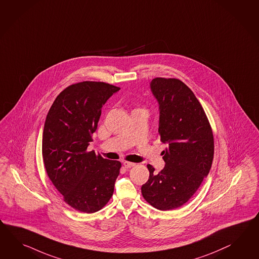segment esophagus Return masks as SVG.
<instances>
[{
	"mask_svg": "<svg viewBox=\"0 0 259 259\" xmlns=\"http://www.w3.org/2000/svg\"><path fill=\"white\" fill-rule=\"evenodd\" d=\"M135 164H136L131 163V162H127V161H124V162H123V165H124L126 168H131V167H133Z\"/></svg>",
	"mask_w": 259,
	"mask_h": 259,
	"instance_id": "obj_1",
	"label": "esophagus"
}]
</instances>
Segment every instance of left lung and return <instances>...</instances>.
<instances>
[{
  "label": "left lung",
  "mask_w": 259,
  "mask_h": 259,
  "mask_svg": "<svg viewBox=\"0 0 259 259\" xmlns=\"http://www.w3.org/2000/svg\"><path fill=\"white\" fill-rule=\"evenodd\" d=\"M151 91L159 104L164 169L159 173L151 164L142 196L160 210L179 208L199 188L211 167L214 143L208 118L196 95L176 78H153Z\"/></svg>",
  "instance_id": "obj_1"
}]
</instances>
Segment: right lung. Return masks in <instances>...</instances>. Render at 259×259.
Masks as SVG:
<instances>
[{
	"instance_id": "add662e5",
	"label": "right lung",
	"mask_w": 259,
	"mask_h": 259,
	"mask_svg": "<svg viewBox=\"0 0 259 259\" xmlns=\"http://www.w3.org/2000/svg\"><path fill=\"white\" fill-rule=\"evenodd\" d=\"M120 89L96 81L73 84L58 95L46 118L42 155L48 176L63 201L82 212L98 211L109 201L120 174L119 161L87 152L102 107Z\"/></svg>"
}]
</instances>
